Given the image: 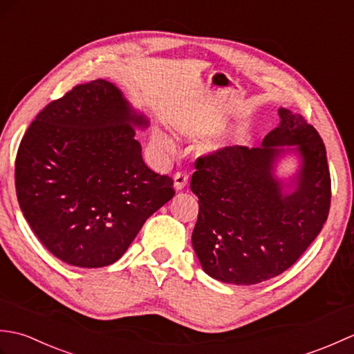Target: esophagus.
<instances>
[{
  "label": "esophagus",
  "mask_w": 354,
  "mask_h": 354,
  "mask_svg": "<svg viewBox=\"0 0 354 354\" xmlns=\"http://www.w3.org/2000/svg\"><path fill=\"white\" fill-rule=\"evenodd\" d=\"M187 183H189V175H187L185 171L175 173V176H173V187H175L176 190H183Z\"/></svg>",
  "instance_id": "esophagus-1"
}]
</instances>
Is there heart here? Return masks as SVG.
<instances>
[{
	"label": "heart",
	"mask_w": 354,
	"mask_h": 354,
	"mask_svg": "<svg viewBox=\"0 0 354 354\" xmlns=\"http://www.w3.org/2000/svg\"><path fill=\"white\" fill-rule=\"evenodd\" d=\"M155 142L158 146H161L164 149H170V141L164 137L162 133H155Z\"/></svg>",
	"instance_id": "b5f03b06"
}]
</instances>
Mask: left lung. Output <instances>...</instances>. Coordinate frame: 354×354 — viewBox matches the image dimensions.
I'll return each mask as SVG.
<instances>
[{
  "mask_svg": "<svg viewBox=\"0 0 354 354\" xmlns=\"http://www.w3.org/2000/svg\"><path fill=\"white\" fill-rule=\"evenodd\" d=\"M280 124L261 147L228 146L199 156L192 192L199 214L192 243L216 280L257 284L283 274L326 223L332 181L326 146L307 120L280 108ZM278 145H297L304 164L296 189L283 194L273 176Z\"/></svg>",
  "mask_w": 354,
  "mask_h": 354,
  "instance_id": "1",
  "label": "left lung"
}]
</instances>
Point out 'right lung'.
<instances>
[{"mask_svg": "<svg viewBox=\"0 0 354 354\" xmlns=\"http://www.w3.org/2000/svg\"><path fill=\"white\" fill-rule=\"evenodd\" d=\"M137 114L111 82L76 85L48 103L21 140L15 185L21 212L68 265L103 268L126 252L175 190L142 161Z\"/></svg>", "mask_w": 354, "mask_h": 354, "instance_id": "right-lung-1", "label": "right lung"}]
</instances>
